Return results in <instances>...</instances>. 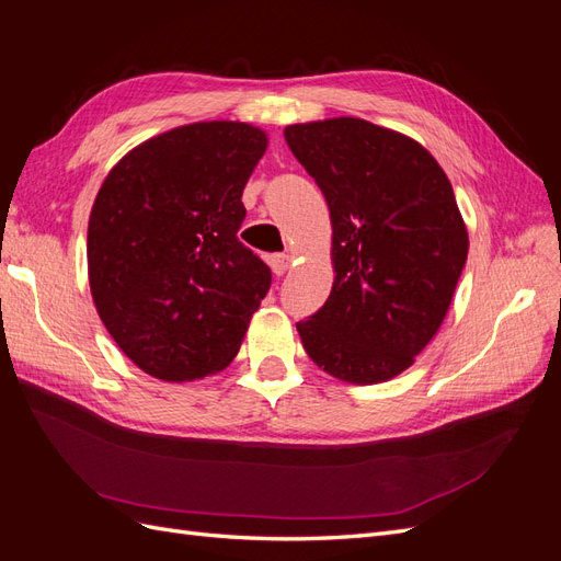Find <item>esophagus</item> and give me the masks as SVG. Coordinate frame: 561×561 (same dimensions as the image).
<instances>
[{
    "instance_id": "1",
    "label": "esophagus",
    "mask_w": 561,
    "mask_h": 561,
    "mask_svg": "<svg viewBox=\"0 0 561 561\" xmlns=\"http://www.w3.org/2000/svg\"><path fill=\"white\" fill-rule=\"evenodd\" d=\"M268 264H271V268H274L276 276H283L293 268V257H290V254H271Z\"/></svg>"
}]
</instances>
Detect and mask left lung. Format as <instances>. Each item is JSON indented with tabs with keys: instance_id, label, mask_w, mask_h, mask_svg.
I'll return each instance as SVG.
<instances>
[{
	"instance_id": "left-lung-1",
	"label": "left lung",
	"mask_w": 561,
	"mask_h": 561,
	"mask_svg": "<svg viewBox=\"0 0 561 561\" xmlns=\"http://www.w3.org/2000/svg\"><path fill=\"white\" fill-rule=\"evenodd\" d=\"M283 133L332 222V293L297 322L301 346L339 381L393 379L443 325L468 260L451 182L426 147L365 118L334 116Z\"/></svg>"
}]
</instances>
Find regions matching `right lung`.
<instances>
[{
    "label": "right lung",
    "instance_id": "1",
    "mask_svg": "<svg viewBox=\"0 0 561 561\" xmlns=\"http://www.w3.org/2000/svg\"><path fill=\"white\" fill-rule=\"evenodd\" d=\"M268 145L243 122H196L133 147L89 217V285L116 346L149 377L217 375L271 285L241 241L243 186Z\"/></svg>",
    "mask_w": 561,
    "mask_h": 561
}]
</instances>
